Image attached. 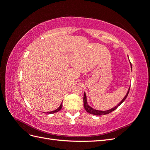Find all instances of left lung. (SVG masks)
<instances>
[{
    "mask_svg": "<svg viewBox=\"0 0 150 150\" xmlns=\"http://www.w3.org/2000/svg\"><path fill=\"white\" fill-rule=\"evenodd\" d=\"M131 68H132V66H131ZM129 89L130 88H129L128 89V93H127V94H126V96H125V98L122 99V101L117 104V106H116L115 107H114L112 109H110V110H107V111H99V110H94V109L92 108L91 106H89L88 105V102H87V98H86V93H84V98H83V102H84V109L86 110V111H87L88 112L90 113V114H92V115H97V116H101V115H107V114H109V113L111 112L112 111H115L116 109H117V108L119 106H120L121 104L124 102V101L126 99V98H127V96H128V93L129 92Z\"/></svg>",
    "mask_w": 150,
    "mask_h": 150,
    "instance_id": "left-lung-1",
    "label": "left lung"
}]
</instances>
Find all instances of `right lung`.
I'll return each mask as SVG.
<instances>
[{"label":"right lung","instance_id":"right-lung-1","mask_svg":"<svg viewBox=\"0 0 150 150\" xmlns=\"http://www.w3.org/2000/svg\"><path fill=\"white\" fill-rule=\"evenodd\" d=\"M62 107V104L61 103V105H60V106L59 107V108L57 109V110H54V111H49V112H47V113H48V114H53V113H55V112H57V111H60V110H61ZM43 112L44 113L45 112Z\"/></svg>","mask_w":150,"mask_h":150}]
</instances>
